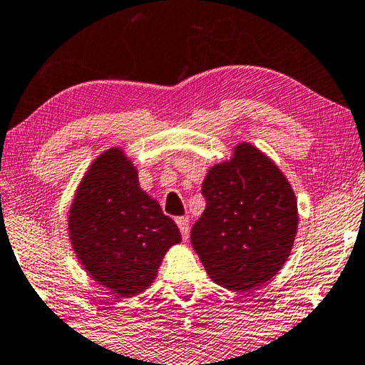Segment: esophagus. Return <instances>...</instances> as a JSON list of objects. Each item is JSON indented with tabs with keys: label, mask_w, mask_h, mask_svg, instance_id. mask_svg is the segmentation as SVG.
<instances>
[{
	"label": "esophagus",
	"mask_w": 365,
	"mask_h": 365,
	"mask_svg": "<svg viewBox=\"0 0 365 365\" xmlns=\"http://www.w3.org/2000/svg\"><path fill=\"white\" fill-rule=\"evenodd\" d=\"M175 222L178 225V230H180V233H182V238L187 241L188 236H190V222H188V218L187 217H178Z\"/></svg>",
	"instance_id": "34e87169"
}]
</instances>
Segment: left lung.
Here are the masks:
<instances>
[{
    "label": "left lung",
    "instance_id": "left-lung-1",
    "mask_svg": "<svg viewBox=\"0 0 365 365\" xmlns=\"http://www.w3.org/2000/svg\"><path fill=\"white\" fill-rule=\"evenodd\" d=\"M207 207L192 245L210 278L248 292L283 268L297 233V202L278 165L248 142L210 168L202 185Z\"/></svg>",
    "mask_w": 365,
    "mask_h": 365
}]
</instances>
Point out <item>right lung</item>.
<instances>
[{"label": "right lung", "instance_id": "1", "mask_svg": "<svg viewBox=\"0 0 365 365\" xmlns=\"http://www.w3.org/2000/svg\"><path fill=\"white\" fill-rule=\"evenodd\" d=\"M68 227L87 274L120 297L145 291L168 248L182 241L175 222L140 188L137 168L120 147L107 148L87 168Z\"/></svg>", "mask_w": 365, "mask_h": 365}]
</instances>
